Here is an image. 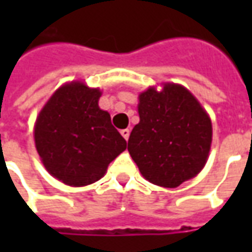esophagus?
<instances>
[{
    "label": "esophagus",
    "mask_w": 252,
    "mask_h": 252,
    "mask_svg": "<svg viewBox=\"0 0 252 252\" xmlns=\"http://www.w3.org/2000/svg\"><path fill=\"white\" fill-rule=\"evenodd\" d=\"M121 135H123V137L126 139V140H128L129 139V129L126 128V129H121Z\"/></svg>",
    "instance_id": "1"
}]
</instances>
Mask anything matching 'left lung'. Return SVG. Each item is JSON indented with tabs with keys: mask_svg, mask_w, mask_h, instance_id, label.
<instances>
[{
	"mask_svg": "<svg viewBox=\"0 0 252 252\" xmlns=\"http://www.w3.org/2000/svg\"><path fill=\"white\" fill-rule=\"evenodd\" d=\"M139 124L128 151L151 184L177 188L204 167L212 143V123L188 89L166 83L139 95Z\"/></svg>",
	"mask_w": 252,
	"mask_h": 252,
	"instance_id": "8db88e82",
	"label": "left lung"
}]
</instances>
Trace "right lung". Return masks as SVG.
Segmentation results:
<instances>
[{
    "label": "right lung",
    "mask_w": 252,
    "mask_h": 252,
    "mask_svg": "<svg viewBox=\"0 0 252 252\" xmlns=\"http://www.w3.org/2000/svg\"><path fill=\"white\" fill-rule=\"evenodd\" d=\"M101 92L81 82L59 88L36 120L35 143L48 173L70 186L98 181L108 164L126 148L98 108Z\"/></svg>",
    "instance_id": "1"
}]
</instances>
